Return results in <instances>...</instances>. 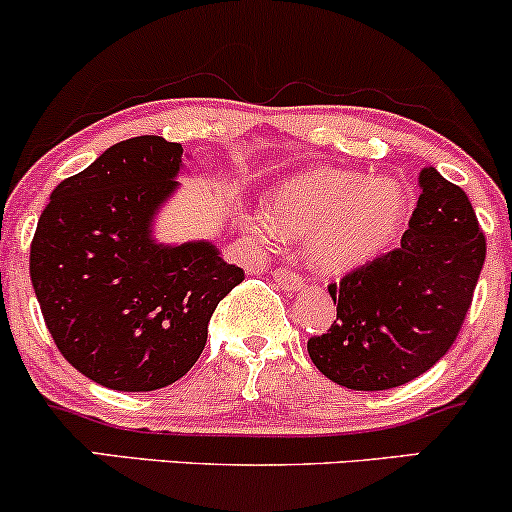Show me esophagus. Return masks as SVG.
Masks as SVG:
<instances>
[{
    "label": "esophagus",
    "instance_id": "esophagus-1",
    "mask_svg": "<svg viewBox=\"0 0 512 512\" xmlns=\"http://www.w3.org/2000/svg\"><path fill=\"white\" fill-rule=\"evenodd\" d=\"M272 276H274L276 284H279L281 289H286V291H296V289H301V286H303L301 276H298L296 272H291V269H286V267L274 269Z\"/></svg>",
    "mask_w": 512,
    "mask_h": 512
}]
</instances>
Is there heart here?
Listing matches in <instances>:
<instances>
[{
  "label": "heart",
  "mask_w": 512,
  "mask_h": 512,
  "mask_svg": "<svg viewBox=\"0 0 512 512\" xmlns=\"http://www.w3.org/2000/svg\"><path fill=\"white\" fill-rule=\"evenodd\" d=\"M409 195L395 180L344 168H317L281 182L267 209L243 211V226L260 240H308L322 274H349L373 262L402 233Z\"/></svg>",
  "instance_id": "b5f03b06"
}]
</instances>
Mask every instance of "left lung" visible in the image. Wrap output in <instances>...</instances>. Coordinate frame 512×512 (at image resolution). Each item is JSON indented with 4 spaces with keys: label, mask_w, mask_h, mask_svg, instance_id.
<instances>
[{
    "label": "left lung",
    "mask_w": 512,
    "mask_h": 512,
    "mask_svg": "<svg viewBox=\"0 0 512 512\" xmlns=\"http://www.w3.org/2000/svg\"><path fill=\"white\" fill-rule=\"evenodd\" d=\"M402 245L330 284L337 320L308 339L322 375L349 390H390L448 354L472 305L486 238L462 187L436 168L419 175Z\"/></svg>",
    "instance_id": "obj_1"
}]
</instances>
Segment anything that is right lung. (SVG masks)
<instances>
[{
    "label": "right lung",
    "mask_w": 512,
    "mask_h": 512,
    "mask_svg": "<svg viewBox=\"0 0 512 512\" xmlns=\"http://www.w3.org/2000/svg\"><path fill=\"white\" fill-rule=\"evenodd\" d=\"M182 146L134 137L62 180L31 243V281L57 349L93 383L161 390L197 363L216 305L245 279L207 240L156 243Z\"/></svg>",
    "instance_id": "1"
}]
</instances>
